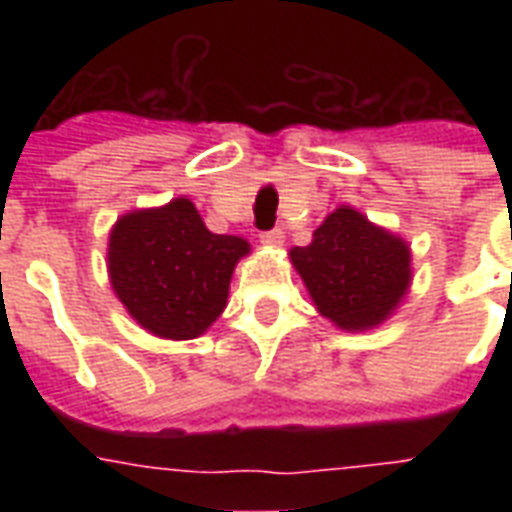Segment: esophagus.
I'll use <instances>...</instances> for the list:
<instances>
[{"label":"esophagus","instance_id":"34e87169","mask_svg":"<svg viewBox=\"0 0 512 512\" xmlns=\"http://www.w3.org/2000/svg\"><path fill=\"white\" fill-rule=\"evenodd\" d=\"M260 241H263L265 247H281V244H284V231H281V228H273V231L260 233Z\"/></svg>","mask_w":512,"mask_h":512}]
</instances>
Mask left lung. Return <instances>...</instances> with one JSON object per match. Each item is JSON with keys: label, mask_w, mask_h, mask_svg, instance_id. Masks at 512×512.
<instances>
[{"label": "left lung", "mask_w": 512, "mask_h": 512, "mask_svg": "<svg viewBox=\"0 0 512 512\" xmlns=\"http://www.w3.org/2000/svg\"><path fill=\"white\" fill-rule=\"evenodd\" d=\"M289 255L316 308L342 329L380 324L412 279L404 241L350 207L335 209L316 228L311 244Z\"/></svg>", "instance_id": "left-lung-1"}]
</instances>
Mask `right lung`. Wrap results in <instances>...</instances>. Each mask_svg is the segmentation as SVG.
I'll return each instance as SVG.
<instances>
[{"mask_svg": "<svg viewBox=\"0 0 512 512\" xmlns=\"http://www.w3.org/2000/svg\"><path fill=\"white\" fill-rule=\"evenodd\" d=\"M239 236L207 231L188 199L124 215L111 231L108 273L140 327L170 340L199 337L223 313Z\"/></svg>", "mask_w": 512, "mask_h": 512, "instance_id": "right-lung-1", "label": "right lung"}]
</instances>
